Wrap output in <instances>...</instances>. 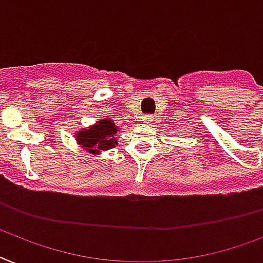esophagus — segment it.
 I'll return each mask as SVG.
<instances>
[{
	"label": "esophagus",
	"mask_w": 263,
	"mask_h": 263,
	"mask_svg": "<svg viewBox=\"0 0 263 263\" xmlns=\"http://www.w3.org/2000/svg\"><path fill=\"white\" fill-rule=\"evenodd\" d=\"M153 120H154V119L151 116H147L146 117V121H153Z\"/></svg>",
	"instance_id": "34e87169"
}]
</instances>
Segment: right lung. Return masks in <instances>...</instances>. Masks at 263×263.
<instances>
[{"label": "right lung", "instance_id": "right-lung-1", "mask_svg": "<svg viewBox=\"0 0 263 263\" xmlns=\"http://www.w3.org/2000/svg\"><path fill=\"white\" fill-rule=\"evenodd\" d=\"M117 131L119 129L112 120L102 119L93 127L77 132L76 140L87 153L100 154L116 146Z\"/></svg>", "mask_w": 263, "mask_h": 263}]
</instances>
